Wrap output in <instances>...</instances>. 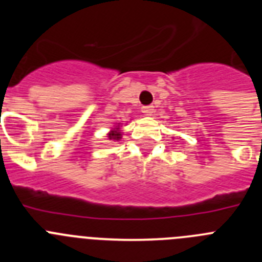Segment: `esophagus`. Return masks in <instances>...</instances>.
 <instances>
[{
    "label": "esophagus",
    "instance_id": "obj_1",
    "mask_svg": "<svg viewBox=\"0 0 262 262\" xmlns=\"http://www.w3.org/2000/svg\"><path fill=\"white\" fill-rule=\"evenodd\" d=\"M154 106H144V107L142 108V113H144V115H148V117H149V115L154 114Z\"/></svg>",
    "mask_w": 262,
    "mask_h": 262
}]
</instances>
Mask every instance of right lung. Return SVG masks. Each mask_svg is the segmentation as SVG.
<instances>
[{
    "label": "right lung",
    "instance_id": "1",
    "mask_svg": "<svg viewBox=\"0 0 262 262\" xmlns=\"http://www.w3.org/2000/svg\"><path fill=\"white\" fill-rule=\"evenodd\" d=\"M122 135H123V133H122V126H120V123H118L117 126L113 127L108 131L107 138L108 140H113V142H119L120 139H122Z\"/></svg>",
    "mask_w": 262,
    "mask_h": 262
}]
</instances>
